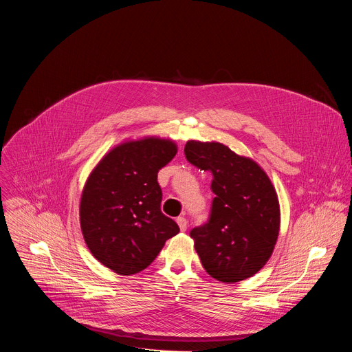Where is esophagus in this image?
<instances>
[{"instance_id": "34e87169", "label": "esophagus", "mask_w": 352, "mask_h": 352, "mask_svg": "<svg viewBox=\"0 0 352 352\" xmlns=\"http://www.w3.org/2000/svg\"><path fill=\"white\" fill-rule=\"evenodd\" d=\"M177 223H178V226H179V230H181V231H185V230L188 228V221H186V219H185L184 216L178 217V219H177Z\"/></svg>"}]
</instances>
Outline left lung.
<instances>
[{"label": "left lung", "mask_w": 352, "mask_h": 352, "mask_svg": "<svg viewBox=\"0 0 352 352\" xmlns=\"http://www.w3.org/2000/svg\"><path fill=\"white\" fill-rule=\"evenodd\" d=\"M186 160L213 175L208 223L190 230L205 270L232 284L256 274L269 261L278 236L280 206L266 173L219 142L189 140Z\"/></svg>", "instance_id": "1"}]
</instances>
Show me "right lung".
I'll use <instances>...</instances> for the list:
<instances>
[{"instance_id":"add662e5","label":"right lung","mask_w":352,"mask_h":352,"mask_svg":"<svg viewBox=\"0 0 352 352\" xmlns=\"http://www.w3.org/2000/svg\"><path fill=\"white\" fill-rule=\"evenodd\" d=\"M177 155L167 139L144 138L114 147L89 175L80 197V228L91 255L129 276L152 263L178 224L162 213L157 173Z\"/></svg>"}]
</instances>
